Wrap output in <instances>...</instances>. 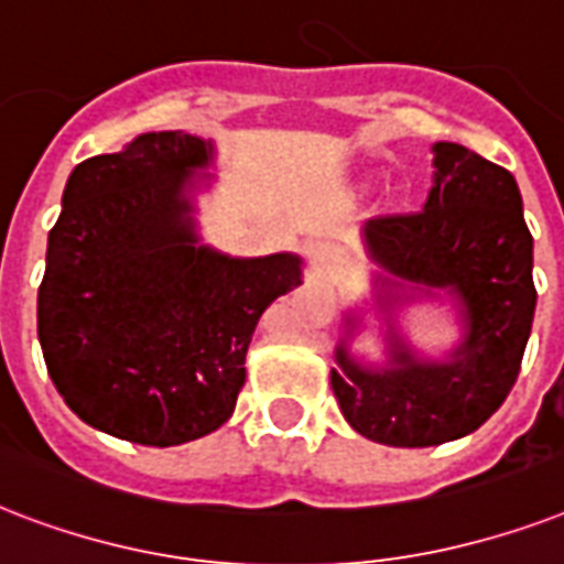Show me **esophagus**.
I'll list each match as a JSON object with an SVG mask.
<instances>
[{
    "mask_svg": "<svg viewBox=\"0 0 564 564\" xmlns=\"http://www.w3.org/2000/svg\"><path fill=\"white\" fill-rule=\"evenodd\" d=\"M308 259H312V268L317 270V273H326V270L341 264V247H335V243L329 241L314 243L312 250H308Z\"/></svg>",
    "mask_w": 564,
    "mask_h": 564,
    "instance_id": "34e87169",
    "label": "esophagus"
}]
</instances>
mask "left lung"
I'll return each instance as SVG.
<instances>
[{"mask_svg": "<svg viewBox=\"0 0 564 564\" xmlns=\"http://www.w3.org/2000/svg\"><path fill=\"white\" fill-rule=\"evenodd\" d=\"M432 167L423 212L361 226L386 359L352 356L368 308H350L329 377L347 423L388 447L479 430L512 391L535 314L532 235L512 173L447 141L432 143ZM421 299L457 312L463 338L444 357L414 351L399 329V312Z\"/></svg>", "mask_w": 564, "mask_h": 564, "instance_id": "1", "label": "left lung"}]
</instances>
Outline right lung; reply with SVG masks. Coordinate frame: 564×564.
I'll return each mask as SVG.
<instances>
[{
    "instance_id": "add662e5",
    "label": "right lung",
    "mask_w": 564,
    "mask_h": 564,
    "mask_svg": "<svg viewBox=\"0 0 564 564\" xmlns=\"http://www.w3.org/2000/svg\"><path fill=\"white\" fill-rule=\"evenodd\" d=\"M214 141L147 132L82 161L61 196L37 338L73 412L115 438L176 447L220 430L256 323L303 285V259L226 256L196 229Z\"/></svg>"
}]
</instances>
